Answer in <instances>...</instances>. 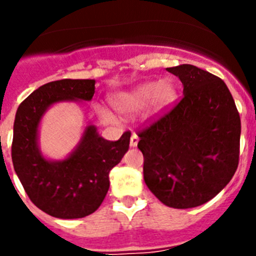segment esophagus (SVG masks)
Returning <instances> with one entry per match:
<instances>
[{
  "instance_id": "34e87169",
  "label": "esophagus",
  "mask_w": 256,
  "mask_h": 256,
  "mask_svg": "<svg viewBox=\"0 0 256 256\" xmlns=\"http://www.w3.org/2000/svg\"><path fill=\"white\" fill-rule=\"evenodd\" d=\"M137 144H138V136H137V133L133 132L132 136H130V148H136L137 146Z\"/></svg>"
}]
</instances>
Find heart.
Wrapping results in <instances>:
<instances>
[{"instance_id": "1", "label": "heart", "mask_w": 256, "mask_h": 256, "mask_svg": "<svg viewBox=\"0 0 256 256\" xmlns=\"http://www.w3.org/2000/svg\"><path fill=\"white\" fill-rule=\"evenodd\" d=\"M176 98V87L169 79L160 82H146L133 88L132 91L116 94L112 98V102L118 112L123 115H133L144 108H160L170 105ZM98 116L106 123H115L116 118L112 112L104 108H97Z\"/></svg>"}]
</instances>
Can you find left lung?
<instances>
[{
	"mask_svg": "<svg viewBox=\"0 0 256 256\" xmlns=\"http://www.w3.org/2000/svg\"><path fill=\"white\" fill-rule=\"evenodd\" d=\"M183 97L138 132L146 186L166 206H200L227 186L238 166L241 120L226 83L190 64L166 68Z\"/></svg>",
	"mask_w": 256,
	"mask_h": 256,
	"instance_id": "obj_1",
	"label": "left lung"
}]
</instances>
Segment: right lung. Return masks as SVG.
<instances>
[{
  "instance_id": "obj_1",
  "label": "right lung",
  "mask_w": 256,
  "mask_h": 256,
  "mask_svg": "<svg viewBox=\"0 0 256 256\" xmlns=\"http://www.w3.org/2000/svg\"><path fill=\"white\" fill-rule=\"evenodd\" d=\"M94 79H61L40 86L18 108L11 146L14 169L30 201L48 216L83 218L96 212L108 191V173L130 148V132L108 141L87 126L66 159L51 162L38 148V126L47 108L61 101H91Z\"/></svg>"
}]
</instances>
